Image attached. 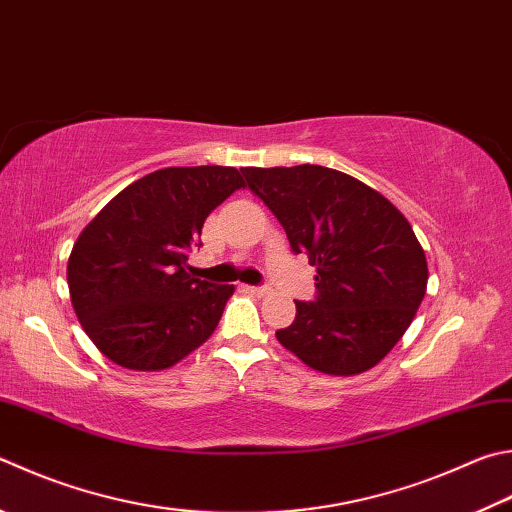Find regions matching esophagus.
Here are the masks:
<instances>
[{
  "label": "esophagus",
  "instance_id": "34e87169",
  "mask_svg": "<svg viewBox=\"0 0 512 512\" xmlns=\"http://www.w3.org/2000/svg\"><path fill=\"white\" fill-rule=\"evenodd\" d=\"M246 291L250 293V295H257V297H264L266 293H268V286L266 284H259V286H244Z\"/></svg>",
  "mask_w": 512,
  "mask_h": 512
}]
</instances>
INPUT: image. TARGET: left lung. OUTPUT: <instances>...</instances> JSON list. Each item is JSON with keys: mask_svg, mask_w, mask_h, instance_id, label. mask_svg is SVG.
<instances>
[{"mask_svg": "<svg viewBox=\"0 0 512 512\" xmlns=\"http://www.w3.org/2000/svg\"><path fill=\"white\" fill-rule=\"evenodd\" d=\"M295 255L318 268L315 297L275 336L306 365L351 376L378 365L410 327L427 286L425 253L383 194L322 165L244 167Z\"/></svg>", "mask_w": 512, "mask_h": 512, "instance_id": "1", "label": "left lung"}]
</instances>
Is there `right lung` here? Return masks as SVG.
<instances>
[{
	"mask_svg": "<svg viewBox=\"0 0 512 512\" xmlns=\"http://www.w3.org/2000/svg\"><path fill=\"white\" fill-rule=\"evenodd\" d=\"M244 188L235 167H165L118 192L71 250V302L91 342L116 365L172 367L217 329L232 284L194 277L203 221Z\"/></svg>",
	"mask_w": 512,
	"mask_h": 512,
	"instance_id": "add662e5",
	"label": "right lung"
}]
</instances>
